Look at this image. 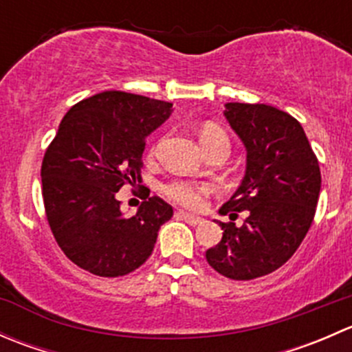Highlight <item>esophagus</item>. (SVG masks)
<instances>
[{
	"label": "esophagus",
	"mask_w": 352,
	"mask_h": 352,
	"mask_svg": "<svg viewBox=\"0 0 352 352\" xmlns=\"http://www.w3.org/2000/svg\"><path fill=\"white\" fill-rule=\"evenodd\" d=\"M177 216H179L180 219H184V221H186V223H189L190 226H197V225H202V223H204V219L199 218V216L189 214V212L179 211V212H177Z\"/></svg>",
	"instance_id": "esophagus-1"
}]
</instances>
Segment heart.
<instances>
[{
  "instance_id": "heart-1",
  "label": "heart",
  "mask_w": 352,
  "mask_h": 352,
  "mask_svg": "<svg viewBox=\"0 0 352 352\" xmlns=\"http://www.w3.org/2000/svg\"><path fill=\"white\" fill-rule=\"evenodd\" d=\"M201 138V144L209 153L211 150L219 146L228 148V136L221 127L214 126V124H206L199 133ZM211 192V187L204 186V184H192V182H173L166 187V194L173 199V201L180 202V204L187 206V208L199 209L204 204V197Z\"/></svg>"
}]
</instances>
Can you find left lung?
<instances>
[{"instance_id":"obj_1","label":"left lung","mask_w":352,"mask_h":352,"mask_svg":"<svg viewBox=\"0 0 352 352\" xmlns=\"http://www.w3.org/2000/svg\"><path fill=\"white\" fill-rule=\"evenodd\" d=\"M225 117L247 151L239 189L219 209L242 226L221 223L223 239L206 252L216 272L248 281L281 267L303 242L320 196V166L294 117L264 104H225Z\"/></svg>"}]
</instances>
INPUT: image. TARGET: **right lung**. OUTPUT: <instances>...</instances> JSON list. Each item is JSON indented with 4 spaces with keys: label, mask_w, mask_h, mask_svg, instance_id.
Returning a JSON list of instances; mask_svg holds the SVG:
<instances>
[{
    "label": "right lung",
    "mask_w": 352,
    "mask_h": 352,
    "mask_svg": "<svg viewBox=\"0 0 352 352\" xmlns=\"http://www.w3.org/2000/svg\"><path fill=\"white\" fill-rule=\"evenodd\" d=\"M172 112L170 102L110 90L63 117L42 162V197L56 242L78 267L117 278L151 255L172 206L155 196L126 218L116 194L141 179L144 140Z\"/></svg>",
    "instance_id": "1"
}]
</instances>
